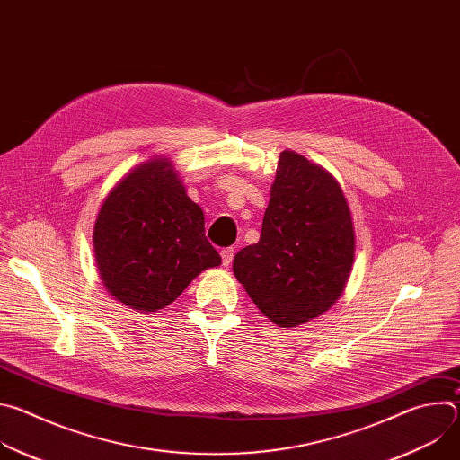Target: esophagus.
I'll return each mask as SVG.
<instances>
[{
    "mask_svg": "<svg viewBox=\"0 0 460 460\" xmlns=\"http://www.w3.org/2000/svg\"><path fill=\"white\" fill-rule=\"evenodd\" d=\"M222 264L227 268L231 261H233V258H234V249L233 247H226V249H222Z\"/></svg>",
    "mask_w": 460,
    "mask_h": 460,
    "instance_id": "1",
    "label": "esophagus"
}]
</instances>
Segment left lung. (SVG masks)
Wrapping results in <instances>:
<instances>
[{"label":"left lung","mask_w":460,"mask_h":460,"mask_svg":"<svg viewBox=\"0 0 460 460\" xmlns=\"http://www.w3.org/2000/svg\"><path fill=\"white\" fill-rule=\"evenodd\" d=\"M353 256V222L341 185L304 156L280 153L260 240L233 260L238 282L270 320L295 327L337 302Z\"/></svg>","instance_id":"obj_1"}]
</instances>
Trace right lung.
I'll use <instances>...</instances> for the list:
<instances>
[{"mask_svg":"<svg viewBox=\"0 0 460 460\" xmlns=\"http://www.w3.org/2000/svg\"><path fill=\"white\" fill-rule=\"evenodd\" d=\"M94 254L109 293L147 313L222 264L202 209L165 158L142 164L109 192L94 224Z\"/></svg>","mask_w":460,"mask_h":460,"instance_id":"right-lung-1","label":"right lung"}]
</instances>
